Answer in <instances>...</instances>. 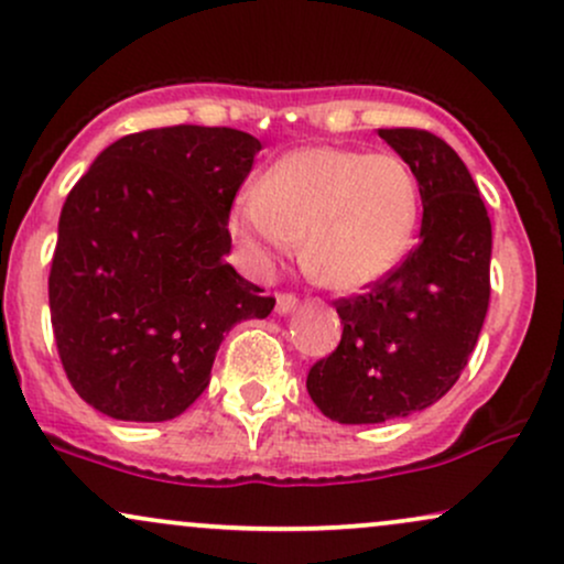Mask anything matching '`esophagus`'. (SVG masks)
I'll list each match as a JSON object with an SVG mask.
<instances>
[{"label": "esophagus", "instance_id": "34e87169", "mask_svg": "<svg viewBox=\"0 0 564 564\" xmlns=\"http://www.w3.org/2000/svg\"><path fill=\"white\" fill-rule=\"evenodd\" d=\"M296 304H300V300H296V294H291V291H281V294L275 296V310L281 315L291 313V310H294Z\"/></svg>", "mask_w": 564, "mask_h": 564}]
</instances>
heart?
<instances>
[{
	"instance_id": "heart-1",
	"label": "heart",
	"mask_w": 564,
	"mask_h": 564,
	"mask_svg": "<svg viewBox=\"0 0 564 564\" xmlns=\"http://www.w3.org/2000/svg\"><path fill=\"white\" fill-rule=\"evenodd\" d=\"M422 193L394 153L310 145L238 196L230 232L260 270L302 238V268L321 286L352 294L390 275L416 236Z\"/></svg>"
}]
</instances>
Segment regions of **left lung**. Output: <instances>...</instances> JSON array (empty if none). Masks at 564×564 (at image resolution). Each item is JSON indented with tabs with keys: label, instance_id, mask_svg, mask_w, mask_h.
<instances>
[{
	"label": "left lung",
	"instance_id": "8db88e82",
	"mask_svg": "<svg viewBox=\"0 0 564 564\" xmlns=\"http://www.w3.org/2000/svg\"><path fill=\"white\" fill-rule=\"evenodd\" d=\"M422 193L419 243L364 294L334 302L341 339L307 373V392L339 424L424 411L456 384L490 302V217L458 153L426 129H379Z\"/></svg>",
	"mask_w": 564,
	"mask_h": 564
}]
</instances>
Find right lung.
<instances>
[{
    "mask_svg": "<svg viewBox=\"0 0 564 564\" xmlns=\"http://www.w3.org/2000/svg\"><path fill=\"white\" fill-rule=\"evenodd\" d=\"M260 151L230 127L145 129L70 187L50 318L70 387L106 416H180L209 387L225 332L273 310L225 262L232 200Z\"/></svg>",
    "mask_w": 564,
    "mask_h": 564,
    "instance_id": "add662e5",
    "label": "right lung"
}]
</instances>
